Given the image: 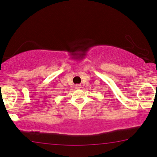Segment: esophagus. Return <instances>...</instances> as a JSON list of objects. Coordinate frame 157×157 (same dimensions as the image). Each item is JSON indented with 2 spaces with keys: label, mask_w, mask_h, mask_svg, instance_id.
Masks as SVG:
<instances>
[{
  "label": "esophagus",
  "mask_w": 157,
  "mask_h": 157,
  "mask_svg": "<svg viewBox=\"0 0 157 157\" xmlns=\"http://www.w3.org/2000/svg\"><path fill=\"white\" fill-rule=\"evenodd\" d=\"M75 86H76V89H80V88H81V86L80 85H76Z\"/></svg>",
  "instance_id": "obj_1"
}]
</instances>
